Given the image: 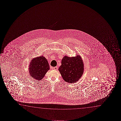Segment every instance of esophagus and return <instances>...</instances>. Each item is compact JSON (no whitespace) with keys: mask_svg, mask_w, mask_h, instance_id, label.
I'll list each match as a JSON object with an SVG mask.
<instances>
[{"mask_svg":"<svg viewBox=\"0 0 121 121\" xmlns=\"http://www.w3.org/2000/svg\"><path fill=\"white\" fill-rule=\"evenodd\" d=\"M53 69L55 70H57L58 69V67L57 66H55L54 67H53Z\"/></svg>","mask_w":121,"mask_h":121,"instance_id":"esophagus-1","label":"esophagus"}]
</instances>
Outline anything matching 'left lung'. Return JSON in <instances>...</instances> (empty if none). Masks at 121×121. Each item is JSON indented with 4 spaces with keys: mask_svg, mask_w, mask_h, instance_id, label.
<instances>
[{
    "mask_svg": "<svg viewBox=\"0 0 121 121\" xmlns=\"http://www.w3.org/2000/svg\"><path fill=\"white\" fill-rule=\"evenodd\" d=\"M61 63L58 70L64 81L71 83L78 81L84 71V64L80 55H77L74 57L65 55Z\"/></svg>",
    "mask_w": 121,
    "mask_h": 121,
    "instance_id": "1",
    "label": "left lung"
}]
</instances>
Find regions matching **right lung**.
Masks as SVG:
<instances>
[{"mask_svg": "<svg viewBox=\"0 0 121 121\" xmlns=\"http://www.w3.org/2000/svg\"><path fill=\"white\" fill-rule=\"evenodd\" d=\"M29 73L31 78L40 81L43 79L50 69L48 61L43 56L32 59L28 66Z\"/></svg>", "mask_w": 121, "mask_h": 121, "instance_id": "obj_1", "label": "right lung"}]
</instances>
